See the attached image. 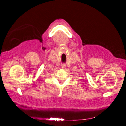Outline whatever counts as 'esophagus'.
<instances>
[{
	"label": "esophagus",
	"mask_w": 126,
	"mask_h": 126,
	"mask_svg": "<svg viewBox=\"0 0 126 126\" xmlns=\"http://www.w3.org/2000/svg\"><path fill=\"white\" fill-rule=\"evenodd\" d=\"M61 68H63V69H64V68H65V65H61Z\"/></svg>",
	"instance_id": "esophagus-1"
}]
</instances>
